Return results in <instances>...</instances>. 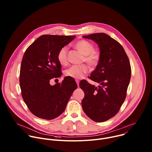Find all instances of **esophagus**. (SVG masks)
<instances>
[{"instance_id":"34e87169","label":"esophagus","mask_w":152,"mask_h":152,"mask_svg":"<svg viewBox=\"0 0 152 152\" xmlns=\"http://www.w3.org/2000/svg\"><path fill=\"white\" fill-rule=\"evenodd\" d=\"M76 83H77V86H79V80H76Z\"/></svg>"}]
</instances>
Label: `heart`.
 I'll return each mask as SVG.
<instances>
[{"label": "heart", "mask_w": 152, "mask_h": 152, "mask_svg": "<svg viewBox=\"0 0 152 152\" xmlns=\"http://www.w3.org/2000/svg\"><path fill=\"white\" fill-rule=\"evenodd\" d=\"M75 48L84 56L83 61H85L91 68L96 67L99 64L101 54L99 50H94L93 44L86 39H80L75 44ZM57 59L62 66L68 64V49L67 47L62 48L57 54ZM88 67L86 64L74 65L65 70V75L74 79H80L87 73Z\"/></svg>", "instance_id": "heart-1"}]
</instances>
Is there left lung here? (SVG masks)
Wrapping results in <instances>:
<instances>
[{
	"instance_id": "obj_1",
	"label": "left lung",
	"mask_w": 152,
	"mask_h": 152,
	"mask_svg": "<svg viewBox=\"0 0 152 152\" xmlns=\"http://www.w3.org/2000/svg\"><path fill=\"white\" fill-rule=\"evenodd\" d=\"M94 41L100 48L101 58L89 78L100 84L97 87L83 80L79 83L85 93L82 109L96 122H103L119 111L127 94L131 77L128 56L120 43L104 33L83 36Z\"/></svg>"
}]
</instances>
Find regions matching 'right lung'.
<instances>
[{
	"instance_id": "add662e5",
	"label": "right lung",
	"mask_w": 152,
	"mask_h": 152,
	"mask_svg": "<svg viewBox=\"0 0 152 152\" xmlns=\"http://www.w3.org/2000/svg\"><path fill=\"white\" fill-rule=\"evenodd\" d=\"M75 38L43 35L25 52L19 78L21 96L30 111L38 118L52 120L59 116L77 87L75 80L67 77L61 83L50 84L51 79L62 75L58 52Z\"/></svg>"
}]
</instances>
